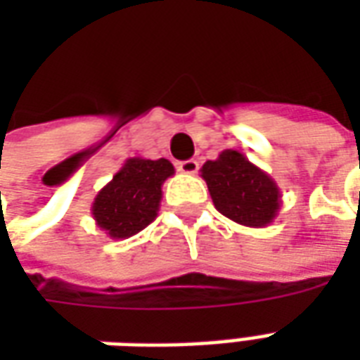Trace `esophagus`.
<instances>
[{"mask_svg": "<svg viewBox=\"0 0 360 360\" xmlns=\"http://www.w3.org/2000/svg\"><path fill=\"white\" fill-rule=\"evenodd\" d=\"M177 169L181 173H187V175H195L198 172V162L196 160H185V162L177 164Z\"/></svg>", "mask_w": 360, "mask_h": 360, "instance_id": "34e87169", "label": "esophagus"}]
</instances>
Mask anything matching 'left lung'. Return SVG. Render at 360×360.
Masks as SVG:
<instances>
[{
  "label": "left lung",
  "instance_id": "obj_1",
  "mask_svg": "<svg viewBox=\"0 0 360 360\" xmlns=\"http://www.w3.org/2000/svg\"><path fill=\"white\" fill-rule=\"evenodd\" d=\"M219 214L247 227H266L276 219L281 193L276 181L237 150H224L200 169Z\"/></svg>",
  "mask_w": 360,
  "mask_h": 360
}]
</instances>
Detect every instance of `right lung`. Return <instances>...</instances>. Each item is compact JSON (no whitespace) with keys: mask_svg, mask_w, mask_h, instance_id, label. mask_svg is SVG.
<instances>
[{"mask_svg":"<svg viewBox=\"0 0 360 360\" xmlns=\"http://www.w3.org/2000/svg\"><path fill=\"white\" fill-rule=\"evenodd\" d=\"M175 167L169 160L129 158L113 179L98 191L92 202V218L111 239H129L158 216L162 185Z\"/></svg>","mask_w":360,"mask_h":360,"instance_id":"obj_1","label":"right lung"}]
</instances>
